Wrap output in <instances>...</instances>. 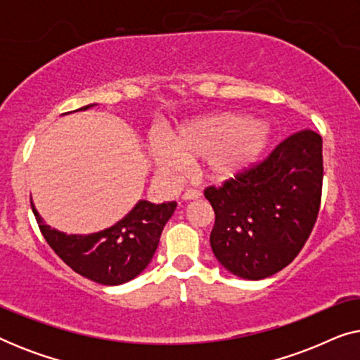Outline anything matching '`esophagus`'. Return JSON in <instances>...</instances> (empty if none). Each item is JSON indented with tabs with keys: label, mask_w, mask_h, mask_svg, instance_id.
<instances>
[{
	"label": "esophagus",
	"mask_w": 360,
	"mask_h": 360,
	"mask_svg": "<svg viewBox=\"0 0 360 360\" xmlns=\"http://www.w3.org/2000/svg\"><path fill=\"white\" fill-rule=\"evenodd\" d=\"M201 196V191L200 190H195V188H188L185 191L184 195H181V198H184L185 201H190V200H196L200 198Z\"/></svg>",
	"instance_id": "1"
}]
</instances>
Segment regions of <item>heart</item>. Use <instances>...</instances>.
<instances>
[{"label":"heart","mask_w":360,"mask_h":360,"mask_svg":"<svg viewBox=\"0 0 360 360\" xmlns=\"http://www.w3.org/2000/svg\"><path fill=\"white\" fill-rule=\"evenodd\" d=\"M270 129L262 121L223 112L203 117L176 132L169 142L154 137L150 154L162 174L179 172L185 162L205 159L210 179L224 181L252 167L267 149Z\"/></svg>","instance_id":"obj_1"}]
</instances>
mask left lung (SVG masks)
Instances as JSON below:
<instances>
[{"label": "left lung", "instance_id": "left-lung-1", "mask_svg": "<svg viewBox=\"0 0 360 360\" xmlns=\"http://www.w3.org/2000/svg\"><path fill=\"white\" fill-rule=\"evenodd\" d=\"M323 190V139L303 129L259 164L205 188L214 210L213 254L240 278L280 272L300 254L316 223Z\"/></svg>", "mask_w": 360, "mask_h": 360}]
</instances>
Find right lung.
<instances>
[{"label":"right lung","instance_id":"right-lung-1","mask_svg":"<svg viewBox=\"0 0 360 360\" xmlns=\"http://www.w3.org/2000/svg\"><path fill=\"white\" fill-rule=\"evenodd\" d=\"M95 105L83 106L88 110ZM39 229L53 252L72 270L100 285H121L137 277L154 257L162 229L176 208L175 201L154 205L141 200L115 226L95 234H65L44 223L34 208Z\"/></svg>","mask_w":360,"mask_h":360}]
</instances>
